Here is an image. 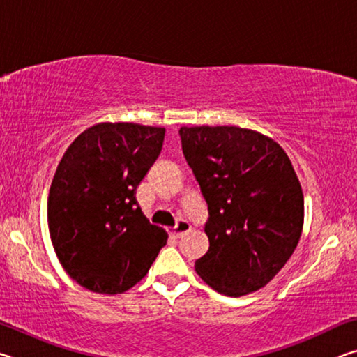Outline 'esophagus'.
<instances>
[{
    "instance_id": "1",
    "label": "esophagus",
    "mask_w": 357,
    "mask_h": 357,
    "mask_svg": "<svg viewBox=\"0 0 357 357\" xmlns=\"http://www.w3.org/2000/svg\"><path fill=\"white\" fill-rule=\"evenodd\" d=\"M189 231H190V223L187 222V220H184V219H179L176 222V227L172 228L170 234H172V236H174V238H181V236H183V234L189 233Z\"/></svg>"
}]
</instances>
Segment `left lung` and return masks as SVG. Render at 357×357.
<instances>
[{
    "label": "left lung",
    "instance_id": "left-lung-1",
    "mask_svg": "<svg viewBox=\"0 0 357 357\" xmlns=\"http://www.w3.org/2000/svg\"><path fill=\"white\" fill-rule=\"evenodd\" d=\"M179 135L209 213L197 274L231 298L257 291L293 255L304 225L291 160L273 138L236 126H184Z\"/></svg>",
    "mask_w": 357,
    "mask_h": 357
}]
</instances>
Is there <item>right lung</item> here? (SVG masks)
I'll use <instances>...</instances> for the list:
<instances>
[{
	"label": "right lung",
	"mask_w": 357,
	"mask_h": 357,
	"mask_svg": "<svg viewBox=\"0 0 357 357\" xmlns=\"http://www.w3.org/2000/svg\"><path fill=\"white\" fill-rule=\"evenodd\" d=\"M164 137V128L99 123L59 162L48 193V229L64 271L89 291H128L167 244V231L149 223L135 197Z\"/></svg>",
	"instance_id": "obj_1"
}]
</instances>
